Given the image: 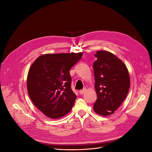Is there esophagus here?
Instances as JSON below:
<instances>
[{
    "mask_svg": "<svg viewBox=\"0 0 152 152\" xmlns=\"http://www.w3.org/2000/svg\"><path fill=\"white\" fill-rule=\"evenodd\" d=\"M86 89L84 88V89H83L80 90V91H79V93H80V94H83L84 93H86Z\"/></svg>",
    "mask_w": 152,
    "mask_h": 152,
    "instance_id": "34e87169",
    "label": "esophagus"
}]
</instances>
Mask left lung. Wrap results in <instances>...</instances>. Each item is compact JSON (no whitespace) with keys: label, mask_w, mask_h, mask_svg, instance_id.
<instances>
[{"label":"left lung","mask_w":152,"mask_h":152,"mask_svg":"<svg viewBox=\"0 0 152 152\" xmlns=\"http://www.w3.org/2000/svg\"><path fill=\"white\" fill-rule=\"evenodd\" d=\"M93 64L97 99L93 110L100 115L114 113L126 99L130 87V77L126 66L112 53L100 50Z\"/></svg>","instance_id":"obj_1"}]
</instances>
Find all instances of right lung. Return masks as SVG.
I'll list each match as a JSON object with an SVG mask.
<instances>
[{
	"mask_svg": "<svg viewBox=\"0 0 152 152\" xmlns=\"http://www.w3.org/2000/svg\"><path fill=\"white\" fill-rule=\"evenodd\" d=\"M82 53L46 54L32 64L27 77L28 95L35 107L50 118H59L72 110L76 95L71 89V68Z\"/></svg>",
	"mask_w": 152,
	"mask_h": 152,
	"instance_id": "obj_1",
	"label": "right lung"
}]
</instances>
